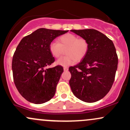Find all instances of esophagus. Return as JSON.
Instances as JSON below:
<instances>
[{"instance_id":"34e87169","label":"esophagus","mask_w":130,"mask_h":130,"mask_svg":"<svg viewBox=\"0 0 130 130\" xmlns=\"http://www.w3.org/2000/svg\"><path fill=\"white\" fill-rule=\"evenodd\" d=\"M63 70H64V71H68V68L67 67H64Z\"/></svg>"}]
</instances>
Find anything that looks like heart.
Returning a JSON list of instances; mask_svg holds the SVG:
<instances>
[{
	"instance_id": "obj_1",
	"label": "heart",
	"mask_w": 130,
	"mask_h": 130,
	"mask_svg": "<svg viewBox=\"0 0 130 130\" xmlns=\"http://www.w3.org/2000/svg\"><path fill=\"white\" fill-rule=\"evenodd\" d=\"M89 42L85 38H79L78 36L67 33L58 39V42H52L49 45V51L52 56L58 58L65 50L67 55L57 60V65L63 67L69 66L76 62L82 60L89 51Z\"/></svg>"
}]
</instances>
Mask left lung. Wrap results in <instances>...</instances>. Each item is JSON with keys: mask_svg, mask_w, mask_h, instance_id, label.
Here are the masks:
<instances>
[{"mask_svg": "<svg viewBox=\"0 0 130 130\" xmlns=\"http://www.w3.org/2000/svg\"><path fill=\"white\" fill-rule=\"evenodd\" d=\"M71 31L86 39L89 45L86 57L69 68L71 89L84 102H96L109 92L113 83L118 65L116 49L110 39L95 29Z\"/></svg>", "mask_w": 130, "mask_h": 130, "instance_id": "obj_1", "label": "left lung"}]
</instances>
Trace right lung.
I'll return each instance as SVG.
<instances>
[{"mask_svg": "<svg viewBox=\"0 0 130 130\" xmlns=\"http://www.w3.org/2000/svg\"><path fill=\"white\" fill-rule=\"evenodd\" d=\"M68 31L39 28L24 37L17 46L12 65L14 83L29 102L43 104L55 95L63 68L60 65L45 68L55 61L49 45Z\"/></svg>", "mask_w": 130, "mask_h": 130, "instance_id": "right-lung-1", "label": "right lung"}]
</instances>
